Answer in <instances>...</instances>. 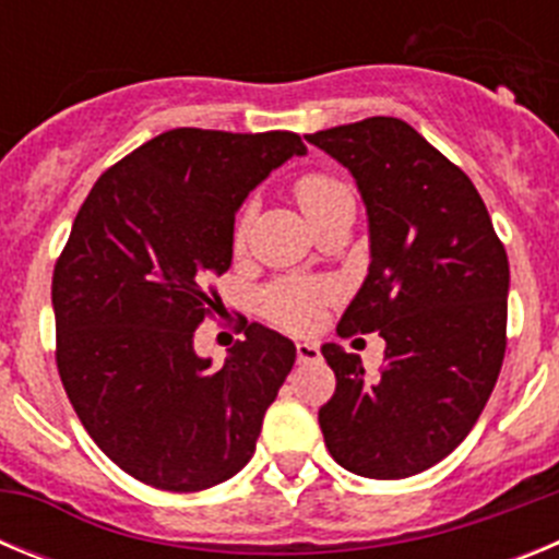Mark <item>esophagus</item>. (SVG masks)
Returning a JSON list of instances; mask_svg holds the SVG:
<instances>
[{"instance_id": "34e87169", "label": "esophagus", "mask_w": 559, "mask_h": 559, "mask_svg": "<svg viewBox=\"0 0 559 559\" xmlns=\"http://www.w3.org/2000/svg\"><path fill=\"white\" fill-rule=\"evenodd\" d=\"M319 358H322V353H319V347H316L313 341H299V344H296V360H299V364H316Z\"/></svg>"}]
</instances>
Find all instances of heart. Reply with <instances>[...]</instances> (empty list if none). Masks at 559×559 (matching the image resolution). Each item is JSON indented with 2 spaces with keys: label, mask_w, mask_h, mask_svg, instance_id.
<instances>
[{
  "label": "heart",
  "mask_w": 559,
  "mask_h": 559,
  "mask_svg": "<svg viewBox=\"0 0 559 559\" xmlns=\"http://www.w3.org/2000/svg\"><path fill=\"white\" fill-rule=\"evenodd\" d=\"M294 192L299 206H302V212L310 218V224L322 221L328 212L335 210V206L353 201L349 187L344 185V181L328 176V173H308V176H302V179L296 181ZM246 221H249V215H243L235 229L237 243H240L246 235ZM328 285L305 283V280H285V283H276L274 288L265 290L263 308L274 322L285 324V328L305 330L316 322L319 302L328 299Z\"/></svg>",
  "instance_id": "1"
}]
</instances>
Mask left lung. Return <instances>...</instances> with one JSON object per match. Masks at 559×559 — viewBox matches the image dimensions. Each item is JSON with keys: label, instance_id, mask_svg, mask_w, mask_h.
Returning <instances> with one entry per match:
<instances>
[{"label": "left lung", "instance_id": "8db88e82", "mask_svg": "<svg viewBox=\"0 0 559 559\" xmlns=\"http://www.w3.org/2000/svg\"><path fill=\"white\" fill-rule=\"evenodd\" d=\"M353 173L369 221V271L335 333H380L367 378L324 344L335 394L319 408L330 456L364 478H408L476 426L507 349L510 263L473 181L397 117L308 133Z\"/></svg>", "mask_w": 559, "mask_h": 559}]
</instances>
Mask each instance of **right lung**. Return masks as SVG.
<instances>
[{"label": "right lung", "mask_w": 559, "mask_h": 559, "mask_svg": "<svg viewBox=\"0 0 559 559\" xmlns=\"http://www.w3.org/2000/svg\"><path fill=\"white\" fill-rule=\"evenodd\" d=\"M305 153L290 131L173 128L108 167L72 224L52 274L58 372L97 448L156 490L243 471L294 367V341L257 322L221 369L192 335L231 265L235 212Z\"/></svg>", "instance_id": "obj_1"}]
</instances>
